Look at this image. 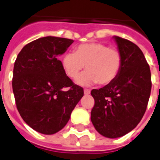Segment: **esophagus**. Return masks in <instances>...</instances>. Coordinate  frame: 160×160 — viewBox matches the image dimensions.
Masks as SVG:
<instances>
[{
	"label": "esophagus",
	"mask_w": 160,
	"mask_h": 160,
	"mask_svg": "<svg viewBox=\"0 0 160 160\" xmlns=\"http://www.w3.org/2000/svg\"><path fill=\"white\" fill-rule=\"evenodd\" d=\"M84 93H85V95H90V90H89V89H85V90H84Z\"/></svg>",
	"instance_id": "obj_1"
}]
</instances>
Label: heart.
<instances>
[{"instance_id":"obj_1","label":"heart","mask_w":160,"mask_h":160,"mask_svg":"<svg viewBox=\"0 0 160 160\" xmlns=\"http://www.w3.org/2000/svg\"><path fill=\"white\" fill-rule=\"evenodd\" d=\"M62 67L71 79H75L85 65V71L77 83L90 85L98 83L106 85L119 75L122 66V55L118 49L109 48L102 43L90 42L75 47V53H66L62 58Z\"/></svg>"}]
</instances>
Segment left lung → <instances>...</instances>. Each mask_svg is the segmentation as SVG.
<instances>
[{
    "mask_svg": "<svg viewBox=\"0 0 160 160\" xmlns=\"http://www.w3.org/2000/svg\"><path fill=\"white\" fill-rule=\"evenodd\" d=\"M122 55L120 72L112 83L91 90V122L107 138L128 134L144 116L151 91V73L142 51L131 41L114 36Z\"/></svg>",
    "mask_w": 160,
    "mask_h": 160,
    "instance_id": "obj_1",
    "label": "left lung"
}]
</instances>
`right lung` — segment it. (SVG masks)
I'll use <instances>...</instances> for the list:
<instances>
[{
    "mask_svg": "<svg viewBox=\"0 0 160 160\" xmlns=\"http://www.w3.org/2000/svg\"><path fill=\"white\" fill-rule=\"evenodd\" d=\"M73 42L55 36L39 38L24 46L15 61L16 108L24 121L41 134L62 129L84 95L83 88L68 77L58 58Z\"/></svg>",
    "mask_w": 160,
    "mask_h": 160,
    "instance_id": "right-lung-1",
    "label": "right lung"
}]
</instances>
